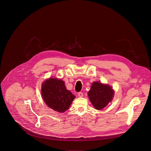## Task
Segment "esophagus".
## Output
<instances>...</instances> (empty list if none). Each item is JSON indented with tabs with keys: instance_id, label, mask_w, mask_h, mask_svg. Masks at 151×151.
Segmentation results:
<instances>
[{
	"instance_id": "obj_1",
	"label": "esophagus",
	"mask_w": 151,
	"mask_h": 151,
	"mask_svg": "<svg viewBox=\"0 0 151 151\" xmlns=\"http://www.w3.org/2000/svg\"><path fill=\"white\" fill-rule=\"evenodd\" d=\"M78 97H83V93L82 92H80L78 93Z\"/></svg>"
}]
</instances>
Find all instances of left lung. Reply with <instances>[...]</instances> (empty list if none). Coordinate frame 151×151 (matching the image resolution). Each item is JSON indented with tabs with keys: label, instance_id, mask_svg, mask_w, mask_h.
Wrapping results in <instances>:
<instances>
[{
	"label": "left lung",
	"instance_id": "obj_1",
	"mask_svg": "<svg viewBox=\"0 0 151 151\" xmlns=\"http://www.w3.org/2000/svg\"><path fill=\"white\" fill-rule=\"evenodd\" d=\"M114 94V91L110 86L97 81L92 83L88 97L93 107L100 110L111 101Z\"/></svg>",
	"mask_w": 151,
	"mask_h": 151
}]
</instances>
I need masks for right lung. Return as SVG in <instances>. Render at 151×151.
<instances>
[{
	"mask_svg": "<svg viewBox=\"0 0 151 151\" xmlns=\"http://www.w3.org/2000/svg\"><path fill=\"white\" fill-rule=\"evenodd\" d=\"M42 96L47 106L59 113L67 111L75 96L67 90L64 81L50 78L42 85Z\"/></svg>",
	"mask_w": 151,
	"mask_h": 151,
	"instance_id": "obj_1",
	"label": "right lung"
}]
</instances>
